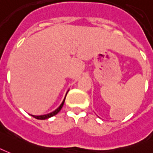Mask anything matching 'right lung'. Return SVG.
Returning a JSON list of instances; mask_svg holds the SVG:
<instances>
[{"label": "right lung", "instance_id": "obj_1", "mask_svg": "<svg viewBox=\"0 0 153 153\" xmlns=\"http://www.w3.org/2000/svg\"><path fill=\"white\" fill-rule=\"evenodd\" d=\"M69 91V90H68ZM66 94H67V92H66ZM66 97V96H65ZM65 98H64V100H63V101H62V103L60 105V106L58 107V108H56V109H55L53 112H52V113H49V114H45V115H39V116H36V115H31L32 117H35V118H36V119H39V120H45V119H48V118H49V117H53V116H54V115H56V114H58L59 113V111L62 109V106H63V105H64V102H65Z\"/></svg>", "mask_w": 153, "mask_h": 153}]
</instances>
